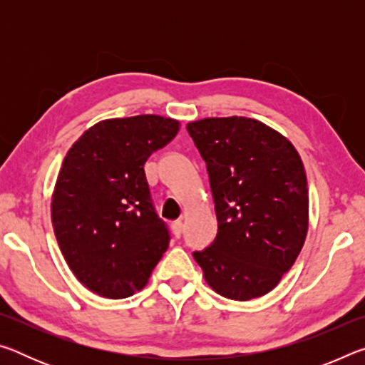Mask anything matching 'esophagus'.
<instances>
[{"label":"esophagus","mask_w":365,"mask_h":365,"mask_svg":"<svg viewBox=\"0 0 365 365\" xmlns=\"http://www.w3.org/2000/svg\"><path fill=\"white\" fill-rule=\"evenodd\" d=\"M182 230H183V222L182 220H175L174 224H172V232H174L175 238H180Z\"/></svg>","instance_id":"1"}]
</instances>
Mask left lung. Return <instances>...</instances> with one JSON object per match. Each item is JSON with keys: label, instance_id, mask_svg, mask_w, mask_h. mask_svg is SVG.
I'll list each match as a JSON object with an SVG mask.
<instances>
[{"label": "left lung", "instance_id": "left-lung-1", "mask_svg": "<svg viewBox=\"0 0 365 365\" xmlns=\"http://www.w3.org/2000/svg\"><path fill=\"white\" fill-rule=\"evenodd\" d=\"M187 130L206 160L217 237L193 257L215 293L250 301L272 292L309 228L306 170L280 132L248 117H206Z\"/></svg>", "mask_w": 365, "mask_h": 365}]
</instances>
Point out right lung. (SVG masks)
I'll return each mask as SVG.
<instances>
[{
  "instance_id": "obj_1",
  "label": "right lung",
  "mask_w": 365,
  "mask_h": 365,
  "mask_svg": "<svg viewBox=\"0 0 365 365\" xmlns=\"http://www.w3.org/2000/svg\"><path fill=\"white\" fill-rule=\"evenodd\" d=\"M180 122L156 114L106 119L67 151L51 197L61 252L90 292L122 299L146 287L169 248L143 165Z\"/></svg>"
}]
</instances>
